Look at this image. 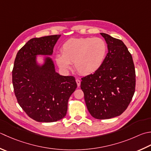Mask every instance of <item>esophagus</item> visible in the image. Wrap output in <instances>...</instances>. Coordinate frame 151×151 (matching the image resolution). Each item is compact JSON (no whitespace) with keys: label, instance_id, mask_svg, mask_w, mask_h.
<instances>
[{"label":"esophagus","instance_id":"1","mask_svg":"<svg viewBox=\"0 0 151 151\" xmlns=\"http://www.w3.org/2000/svg\"><path fill=\"white\" fill-rule=\"evenodd\" d=\"M76 84H77V86L79 87L80 86H81V81H80L79 79L76 78Z\"/></svg>","mask_w":151,"mask_h":151}]
</instances>
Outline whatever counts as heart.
Segmentation results:
<instances>
[{"label": "heart", "mask_w": 151, "mask_h": 151, "mask_svg": "<svg viewBox=\"0 0 151 151\" xmlns=\"http://www.w3.org/2000/svg\"><path fill=\"white\" fill-rule=\"evenodd\" d=\"M107 51V44L101 38H70L63 44L62 54L56 55L55 61L63 70H70L74 63L79 74L88 75L101 66Z\"/></svg>", "instance_id": "b5f03b06"}]
</instances>
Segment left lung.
Returning <instances> with one entry per match:
<instances>
[{
  "label": "left lung",
  "instance_id": "obj_1",
  "mask_svg": "<svg viewBox=\"0 0 151 151\" xmlns=\"http://www.w3.org/2000/svg\"><path fill=\"white\" fill-rule=\"evenodd\" d=\"M108 53L93 74L82 78L81 88L88 111L97 119H109L124 112L134 96L135 70L132 56L121 40L100 33Z\"/></svg>",
  "mask_w": 151,
  "mask_h": 151
}]
</instances>
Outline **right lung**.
Wrapping results in <instances>:
<instances>
[{
    "instance_id": "obj_1",
    "label": "right lung",
    "mask_w": 151,
    "mask_h": 151,
    "mask_svg": "<svg viewBox=\"0 0 151 151\" xmlns=\"http://www.w3.org/2000/svg\"><path fill=\"white\" fill-rule=\"evenodd\" d=\"M60 36L32 38L19 50L14 61L12 83L17 103L37 122H56L65 116L68 101L77 87L74 76L55 72L52 59L46 58L42 66L37 63L36 55L52 54Z\"/></svg>"
}]
</instances>
